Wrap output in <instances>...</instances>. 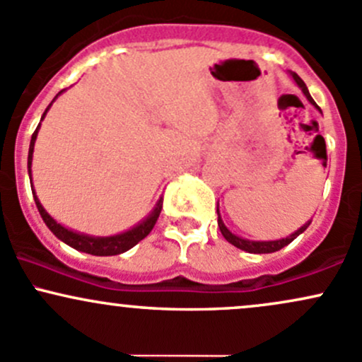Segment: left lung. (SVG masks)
Wrapping results in <instances>:
<instances>
[{"mask_svg": "<svg viewBox=\"0 0 362 362\" xmlns=\"http://www.w3.org/2000/svg\"><path fill=\"white\" fill-rule=\"evenodd\" d=\"M293 81H296V82H297V86H299L300 89H303V93L305 94V98L309 99V103H313V105H315L316 108L320 110V106L316 105L315 99H313V98H311V94H309L308 87H305V84H304L303 78H300L299 75H297V74H293ZM309 223H311V221H309ZM309 223H305L304 226H300V228L297 230V232H293L291 237H287V239L269 240V242H254V240H245V239H240V237L233 235V233L230 232V230L226 228V226L223 225V221H221V218H220V211H218V226H220L221 235H223L225 239L228 240L230 244H232V245H235V247L242 249V251L251 252V254H268V252H276V251H280V249H284L285 245L291 244V242H292L293 239H297V237H299L300 233H303L304 230L308 228Z\"/></svg>", "mask_w": 362, "mask_h": 362, "instance_id": "obj_1", "label": "left lung"}]
</instances>
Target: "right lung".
I'll return each mask as SVG.
<instances>
[{"instance_id":"obj_1","label":"right lung","mask_w":362,"mask_h":362,"mask_svg":"<svg viewBox=\"0 0 362 362\" xmlns=\"http://www.w3.org/2000/svg\"><path fill=\"white\" fill-rule=\"evenodd\" d=\"M59 94H62V93H59ZM51 105H53V103H51ZM49 106H47L46 111L49 110ZM46 111H45V115H46ZM45 115H42V118H45ZM37 130H39V125H37V129L34 130L33 139H30L29 161H27V168H29V177H30V165H33L34 142H35V137H37ZM30 187H33V182H30ZM33 194H34L35 206H37L39 213H41L42 220H45V223L47 225V228H49L51 232H53L59 240H63V242H65V244H69L70 247L77 249V251L87 252V254H93V256H115V254H122V252L129 251V249H132L134 245L137 244V242H141L142 239H146V237L149 235L151 230H153L154 225H156L158 218H160V213H161V208H163V201L160 199V201H158L156 208H154V211L148 216V220L142 221V223L137 225L136 228H132V230H129V232L122 233V235H115V237H89V235H82V233L71 232V230H66L65 226H62L59 223H57V221H54L53 218H51L49 214L46 213V209L42 208L41 202H39L37 197H35V192H33Z\"/></svg>"}]
</instances>
